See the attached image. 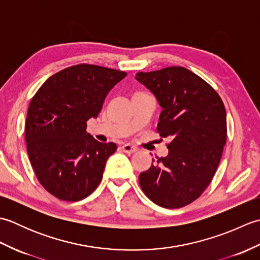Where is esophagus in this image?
<instances>
[{
  "label": "esophagus",
  "instance_id": "obj_1",
  "mask_svg": "<svg viewBox=\"0 0 260 260\" xmlns=\"http://www.w3.org/2000/svg\"><path fill=\"white\" fill-rule=\"evenodd\" d=\"M121 150H123L125 153H135L137 151V148L131 144H125L121 146Z\"/></svg>",
  "mask_w": 260,
  "mask_h": 260
}]
</instances>
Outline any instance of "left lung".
Segmentation results:
<instances>
[{"label":"left lung","mask_w":260,"mask_h":260,"mask_svg":"<svg viewBox=\"0 0 260 260\" xmlns=\"http://www.w3.org/2000/svg\"><path fill=\"white\" fill-rule=\"evenodd\" d=\"M135 79L156 97L162 113L157 132L170 137L169 154L140 174L146 197L159 207L182 208L212 181L227 141V115L208 82L183 67L137 73Z\"/></svg>","instance_id":"8db88e82"}]
</instances>
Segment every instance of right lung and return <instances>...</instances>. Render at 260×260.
<instances>
[{"label":"right lung","instance_id":"1","mask_svg":"<svg viewBox=\"0 0 260 260\" xmlns=\"http://www.w3.org/2000/svg\"><path fill=\"white\" fill-rule=\"evenodd\" d=\"M124 71L77 64L48 78L33 98L25 121L26 150L41 185L64 201H79L96 190L115 143L86 132Z\"/></svg>","mask_w":260,"mask_h":260}]
</instances>
